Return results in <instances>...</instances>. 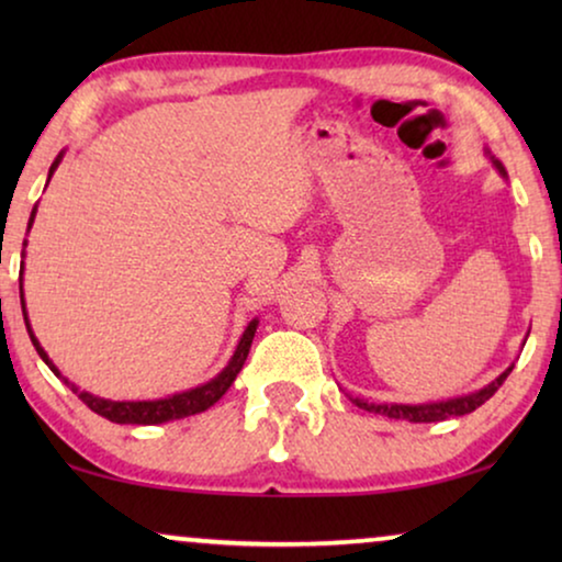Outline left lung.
Returning a JSON list of instances; mask_svg holds the SVG:
<instances>
[{"label": "left lung", "instance_id": "obj_1", "mask_svg": "<svg viewBox=\"0 0 562 562\" xmlns=\"http://www.w3.org/2000/svg\"><path fill=\"white\" fill-rule=\"evenodd\" d=\"M486 156L491 158V164L496 166V171L504 176L506 179V168L502 166V160L491 156V150H486ZM529 335V333H527ZM514 363L506 368L504 373H498L494 381L486 383V386L479 389V391H471V394H463V396H456V398H442V402H427V404H373V402H366V398H352L350 402L360 406V409L366 412H373V414H383V417H391V419H409V422H442V419H450V417H463V414H471L479 409L481 404H486L491 396L496 394L498 386L506 381V375L512 373Z\"/></svg>", "mask_w": 562, "mask_h": 562}]
</instances>
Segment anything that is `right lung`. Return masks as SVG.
I'll return each mask as SVG.
<instances>
[{
  "mask_svg": "<svg viewBox=\"0 0 562 562\" xmlns=\"http://www.w3.org/2000/svg\"><path fill=\"white\" fill-rule=\"evenodd\" d=\"M64 153L60 150L56 160H53L50 171H48V181L50 176L56 173V168L60 160H64ZM35 214H37V204L33 206V212H30V222H27V233L30 227H33L35 222ZM25 245L27 240H22V263H20V304H22V317H25V327H27V335L30 340H33L37 356L45 360V366L50 368L53 373L58 375L60 381L66 383L68 389L74 391V394H79V398L83 404L89 406L91 412H97L99 417L110 419V422H117V425H164V422H171V419H183V417H191V414H199V412H206L210 406H214L220 402L222 396H225V391L233 386V381L237 379V373L243 371L245 366V358H248L250 352V345H252V337H256V329H258V319L248 322V327H245V333L240 337V342H237V348L233 352V358H229V363L222 368V371L214 375L212 381L202 383V386L196 389H189V391H181V394H171L166 398H150V402H112V398H102V396H94L89 394V391H81L76 383H71L66 379L64 373L58 371V366L53 363L48 358V352L43 350V345L37 342V337L33 333V327H30V319H27V306H25V291H22V273H25Z\"/></svg>",
  "mask_w": 562,
  "mask_h": 562,
  "instance_id": "1",
  "label": "right lung"
}]
</instances>
